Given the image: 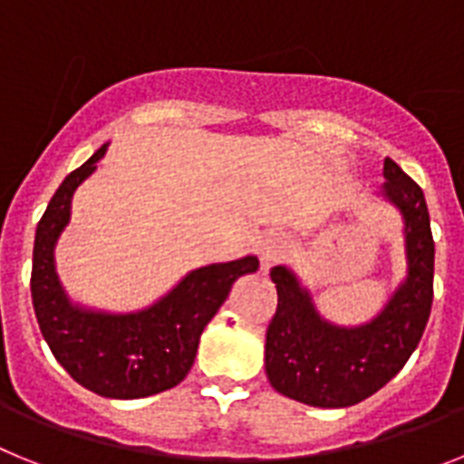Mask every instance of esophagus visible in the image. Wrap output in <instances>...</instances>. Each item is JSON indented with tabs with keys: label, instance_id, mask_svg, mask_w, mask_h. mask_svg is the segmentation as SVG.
<instances>
[{
	"label": "esophagus",
	"instance_id": "1",
	"mask_svg": "<svg viewBox=\"0 0 464 464\" xmlns=\"http://www.w3.org/2000/svg\"><path fill=\"white\" fill-rule=\"evenodd\" d=\"M285 243H282V237L277 233H266L264 237L259 240V256H261V264L268 266L277 259V255L282 252Z\"/></svg>",
	"mask_w": 464,
	"mask_h": 464
}]
</instances>
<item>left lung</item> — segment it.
<instances>
[{
  "instance_id": "left-lung-1",
  "label": "left lung",
  "mask_w": 464,
  "mask_h": 464,
  "mask_svg": "<svg viewBox=\"0 0 464 464\" xmlns=\"http://www.w3.org/2000/svg\"><path fill=\"white\" fill-rule=\"evenodd\" d=\"M382 196L404 217L406 280L378 317L336 327L313 305L308 289L276 266L277 308L266 332V376L280 394L320 409L360 404L392 381L418 348L432 310L434 240L425 196L392 159L382 163Z\"/></svg>"
}]
</instances>
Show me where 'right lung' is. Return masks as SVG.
I'll return each instance as SVG.
<instances>
[{"label":"right lung","instance_id":"1","mask_svg":"<svg viewBox=\"0 0 464 464\" xmlns=\"http://www.w3.org/2000/svg\"><path fill=\"white\" fill-rule=\"evenodd\" d=\"M107 144L64 177L34 236L32 304L55 360L79 385L110 400H140L170 390L191 372L203 329L227 301L231 285L259 268L256 256L209 264L137 313L114 315L72 304L55 273L53 249L70 224L72 196L95 172Z\"/></svg>","mask_w":464,"mask_h":464}]
</instances>
